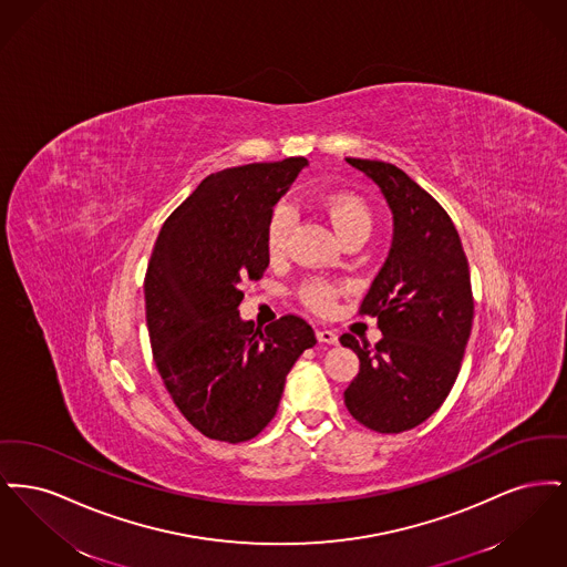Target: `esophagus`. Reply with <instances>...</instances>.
<instances>
[{
    "label": "esophagus",
    "mask_w": 567,
    "mask_h": 567,
    "mask_svg": "<svg viewBox=\"0 0 567 567\" xmlns=\"http://www.w3.org/2000/svg\"><path fill=\"white\" fill-rule=\"evenodd\" d=\"M317 338L324 344H338V333L331 329H317Z\"/></svg>",
    "instance_id": "esophagus-1"
}]
</instances>
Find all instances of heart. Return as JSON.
I'll use <instances>...</instances> for the list:
<instances>
[{"label": "heart", "instance_id": "obj_1", "mask_svg": "<svg viewBox=\"0 0 567 567\" xmlns=\"http://www.w3.org/2000/svg\"><path fill=\"white\" fill-rule=\"evenodd\" d=\"M310 202L319 208L340 236V240L351 238H368L372 231V210L363 197L351 190H331V193H310ZM296 220V210L291 204L280 202L271 208L268 225H266V248L271 259L285 255L289 231ZM344 282L329 280L323 276H310L299 282L297 297L303 306L317 312H327L336 299L344 293Z\"/></svg>", "mask_w": 567, "mask_h": 567}]
</instances>
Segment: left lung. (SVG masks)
<instances>
[{
	"label": "left lung",
	"mask_w": 567,
	"mask_h": 567,
	"mask_svg": "<svg viewBox=\"0 0 567 567\" xmlns=\"http://www.w3.org/2000/svg\"><path fill=\"white\" fill-rule=\"evenodd\" d=\"M347 162L377 183L393 213V244L361 317H377L374 347L344 333L359 374L344 391L352 416L378 433L427 421L457 380L474 319L470 266L446 210L393 163Z\"/></svg>",
	"instance_id": "8db88e82"
}]
</instances>
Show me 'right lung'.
I'll use <instances>...</instances> for the list:
<instances>
[{
	"mask_svg": "<svg viewBox=\"0 0 567 567\" xmlns=\"http://www.w3.org/2000/svg\"><path fill=\"white\" fill-rule=\"evenodd\" d=\"M303 157L210 174L167 216L146 276L153 359L176 408L210 440L238 444L268 427L315 329L285 315L266 329L240 319L244 280L270 266L266 225Z\"/></svg>",
	"mask_w": 567,
	"mask_h": 567,
	"instance_id": "obj_1",
	"label": "right lung"
}]
</instances>
